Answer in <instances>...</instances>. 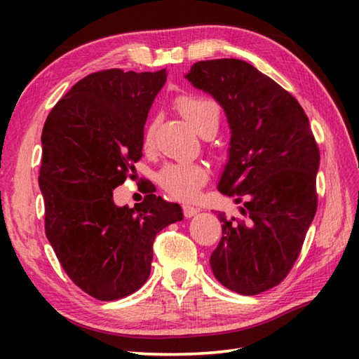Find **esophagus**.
I'll list each match as a JSON object with an SVG mask.
<instances>
[{
    "instance_id": "esophagus-1",
    "label": "esophagus",
    "mask_w": 359,
    "mask_h": 359,
    "mask_svg": "<svg viewBox=\"0 0 359 359\" xmlns=\"http://www.w3.org/2000/svg\"><path fill=\"white\" fill-rule=\"evenodd\" d=\"M182 208H184V216H185L187 219H188V217H193L194 215H197V212L201 211L197 207H191V205H188V203H185Z\"/></svg>"
}]
</instances>
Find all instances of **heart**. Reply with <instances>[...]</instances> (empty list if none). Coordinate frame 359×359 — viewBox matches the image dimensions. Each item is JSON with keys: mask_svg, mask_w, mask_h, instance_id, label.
Wrapping results in <instances>:
<instances>
[{"mask_svg": "<svg viewBox=\"0 0 359 359\" xmlns=\"http://www.w3.org/2000/svg\"><path fill=\"white\" fill-rule=\"evenodd\" d=\"M177 108L188 118L189 123L202 135L215 134L219 128L220 109L216 102L201 95H180L177 98ZM154 121L144 126L143 144L151 148L154 142ZM210 177L208 168L201 162H182L165 166L158 174V184L174 199L191 201L197 197L202 187Z\"/></svg>", "mask_w": 359, "mask_h": 359, "instance_id": "b5f03b06", "label": "heart"}]
</instances>
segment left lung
Returning a JSON list of instances; mask_svg holds the SVG:
<instances>
[{
  "label": "left lung",
  "mask_w": 359,
  "mask_h": 359,
  "mask_svg": "<svg viewBox=\"0 0 359 359\" xmlns=\"http://www.w3.org/2000/svg\"><path fill=\"white\" fill-rule=\"evenodd\" d=\"M185 77L222 106L231 129L217 189L243 203L219 212L222 238L210 257L224 287L259 294L285 279L316 215L319 148L296 98L236 58L197 62Z\"/></svg>",
  "instance_id": "left-lung-1"
}]
</instances>
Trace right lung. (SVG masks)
I'll list each match as a JSON object with an SVG mask.
<instances>
[{"instance_id":"add662e5","label":"right lung","mask_w":359,"mask_h":359,"mask_svg":"<svg viewBox=\"0 0 359 359\" xmlns=\"http://www.w3.org/2000/svg\"><path fill=\"white\" fill-rule=\"evenodd\" d=\"M165 81L166 69L89 74L43 128L38 184L46 236L67 276L98 301L137 292L149 278L157 233L184 219L179 203L151 187L134 208L112 199L142 158L144 123Z\"/></svg>"}]
</instances>
